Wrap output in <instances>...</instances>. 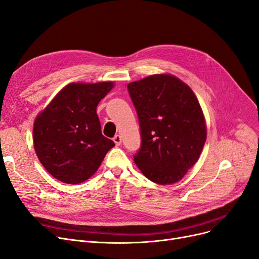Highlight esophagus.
Masks as SVG:
<instances>
[{"label":"esophagus","instance_id":"esophagus-1","mask_svg":"<svg viewBox=\"0 0 259 259\" xmlns=\"http://www.w3.org/2000/svg\"><path fill=\"white\" fill-rule=\"evenodd\" d=\"M113 141H114V143L116 144V146H119V145L121 144V138H120V136H118V134H116V136L113 138Z\"/></svg>","mask_w":259,"mask_h":259}]
</instances>
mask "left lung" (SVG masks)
Listing matches in <instances>:
<instances>
[{
  "label": "left lung",
  "instance_id": "8db88e82",
  "mask_svg": "<svg viewBox=\"0 0 259 259\" xmlns=\"http://www.w3.org/2000/svg\"><path fill=\"white\" fill-rule=\"evenodd\" d=\"M128 91L142 137L134 163L156 184L180 181L206 141L205 118L193 90L174 75L155 74L130 82Z\"/></svg>",
  "mask_w": 259,
  "mask_h": 259
}]
</instances>
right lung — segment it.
<instances>
[{
    "label": "right lung",
    "mask_w": 259,
    "mask_h": 259,
    "mask_svg": "<svg viewBox=\"0 0 259 259\" xmlns=\"http://www.w3.org/2000/svg\"><path fill=\"white\" fill-rule=\"evenodd\" d=\"M112 81L72 82L56 95L33 122V147L55 179L79 184L91 178L115 144L102 134L96 108Z\"/></svg>",
    "instance_id": "obj_1"
}]
</instances>
